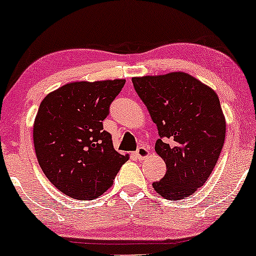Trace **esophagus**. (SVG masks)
Wrapping results in <instances>:
<instances>
[{
    "label": "esophagus",
    "mask_w": 256,
    "mask_h": 256,
    "mask_svg": "<svg viewBox=\"0 0 256 256\" xmlns=\"http://www.w3.org/2000/svg\"><path fill=\"white\" fill-rule=\"evenodd\" d=\"M149 155H150V152H149L146 146H140V148L137 149V152H134V156H136L138 160H144V158H148Z\"/></svg>",
    "instance_id": "esophagus-1"
}]
</instances>
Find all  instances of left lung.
Wrapping results in <instances>:
<instances>
[{
    "instance_id": "8db88e82",
    "label": "left lung",
    "mask_w": 256,
    "mask_h": 256,
    "mask_svg": "<svg viewBox=\"0 0 256 256\" xmlns=\"http://www.w3.org/2000/svg\"><path fill=\"white\" fill-rule=\"evenodd\" d=\"M132 83L158 126L155 152L167 168L152 188L167 200L194 195L224 146L226 122L218 95L185 72L134 77Z\"/></svg>"
}]
</instances>
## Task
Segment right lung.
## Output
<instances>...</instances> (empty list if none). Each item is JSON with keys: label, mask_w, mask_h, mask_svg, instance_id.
Segmentation results:
<instances>
[{"label": "right lung", "mask_w": 256, "mask_h": 256, "mask_svg": "<svg viewBox=\"0 0 256 256\" xmlns=\"http://www.w3.org/2000/svg\"><path fill=\"white\" fill-rule=\"evenodd\" d=\"M124 84L125 79L72 82L40 102L34 124L36 156L46 177L64 195L98 198L130 158L114 149L102 124Z\"/></svg>", "instance_id": "1"}]
</instances>
